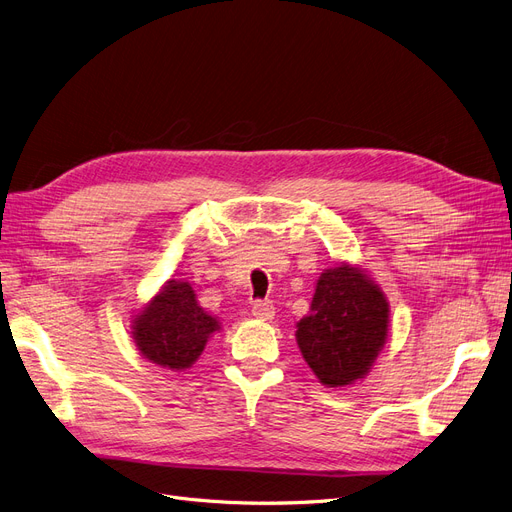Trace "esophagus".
I'll use <instances>...</instances> for the list:
<instances>
[{
	"label": "esophagus",
	"mask_w": 512,
	"mask_h": 512,
	"mask_svg": "<svg viewBox=\"0 0 512 512\" xmlns=\"http://www.w3.org/2000/svg\"><path fill=\"white\" fill-rule=\"evenodd\" d=\"M251 311H253V316L259 318V320H272L274 318V305L270 301H263V299L253 301Z\"/></svg>",
	"instance_id": "34e87169"
}]
</instances>
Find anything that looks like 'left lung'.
<instances>
[{
	"label": "left lung",
	"instance_id": "left-lung-1",
	"mask_svg": "<svg viewBox=\"0 0 512 512\" xmlns=\"http://www.w3.org/2000/svg\"><path fill=\"white\" fill-rule=\"evenodd\" d=\"M389 305L360 270L341 265L320 276L311 316L297 324L309 368L328 387L362 379L387 339Z\"/></svg>",
	"mask_w": 512,
	"mask_h": 512
}]
</instances>
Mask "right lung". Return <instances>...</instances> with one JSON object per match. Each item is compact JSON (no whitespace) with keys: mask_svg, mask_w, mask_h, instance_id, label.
Here are the masks:
<instances>
[{"mask_svg":"<svg viewBox=\"0 0 512 512\" xmlns=\"http://www.w3.org/2000/svg\"><path fill=\"white\" fill-rule=\"evenodd\" d=\"M219 324L198 307L188 282L171 280L133 324V337L146 360L163 368H188L203 353Z\"/></svg>","mask_w":512,"mask_h":512,"instance_id":"obj_1","label":"right lung"}]
</instances>
